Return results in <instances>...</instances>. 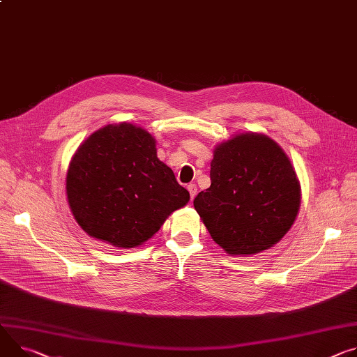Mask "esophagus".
I'll use <instances>...</instances> for the list:
<instances>
[{"instance_id":"esophagus-1","label":"esophagus","mask_w":357,"mask_h":357,"mask_svg":"<svg viewBox=\"0 0 357 357\" xmlns=\"http://www.w3.org/2000/svg\"><path fill=\"white\" fill-rule=\"evenodd\" d=\"M188 190H189V193H190V199H193L195 198V195H197V185L195 183H189L188 185Z\"/></svg>"}]
</instances>
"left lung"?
Instances as JSON below:
<instances>
[{
  "label": "left lung",
  "mask_w": 357,
  "mask_h": 357,
  "mask_svg": "<svg viewBox=\"0 0 357 357\" xmlns=\"http://www.w3.org/2000/svg\"><path fill=\"white\" fill-rule=\"evenodd\" d=\"M193 206L226 252L255 255L278 243L294 225L301 186L275 141L242 134L216 146L211 186L198 193Z\"/></svg>",
  "instance_id": "left-lung-1"
}]
</instances>
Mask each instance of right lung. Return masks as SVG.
<instances>
[{
    "mask_svg": "<svg viewBox=\"0 0 357 357\" xmlns=\"http://www.w3.org/2000/svg\"><path fill=\"white\" fill-rule=\"evenodd\" d=\"M68 204L81 228L116 248H135L189 201L155 139L131 123L107 125L75 152L67 174Z\"/></svg>",
    "mask_w": 357,
    "mask_h": 357,
    "instance_id": "right-lung-1",
    "label": "right lung"
}]
</instances>
